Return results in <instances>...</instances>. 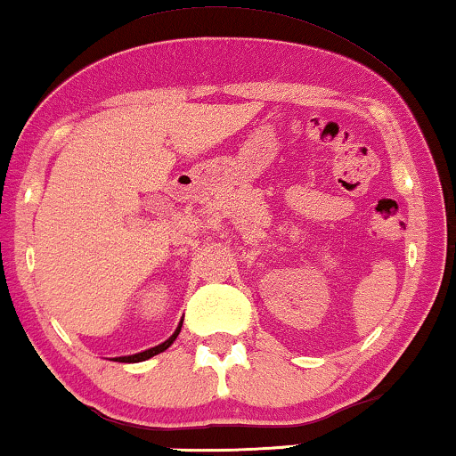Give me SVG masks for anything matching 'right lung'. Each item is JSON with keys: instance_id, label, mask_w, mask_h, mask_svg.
I'll use <instances>...</instances> for the list:
<instances>
[{"instance_id": "obj_1", "label": "right lung", "mask_w": 456, "mask_h": 456, "mask_svg": "<svg viewBox=\"0 0 456 456\" xmlns=\"http://www.w3.org/2000/svg\"><path fill=\"white\" fill-rule=\"evenodd\" d=\"M182 324H183V320H179V324H177L175 332H173V335H171L169 338H167L165 343L157 345V347L146 349V351H140V354L124 355V357H115V362H121V363H138V362H146V359H151V357H155V355H159V354H163V351H165V349H169L171 345H173V341H175V338H177L179 330H182Z\"/></svg>"}]
</instances>
